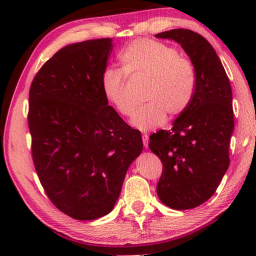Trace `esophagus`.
<instances>
[{
    "label": "esophagus",
    "instance_id": "esophagus-1",
    "mask_svg": "<svg viewBox=\"0 0 256 256\" xmlns=\"http://www.w3.org/2000/svg\"><path fill=\"white\" fill-rule=\"evenodd\" d=\"M142 141H144V148L146 149L149 146V136L148 134H144V136H142Z\"/></svg>",
    "mask_w": 256,
    "mask_h": 256
}]
</instances>
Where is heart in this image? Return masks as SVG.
I'll use <instances>...</instances> for the list:
<instances>
[{
    "label": "heart",
    "instance_id": "b5f03b06",
    "mask_svg": "<svg viewBox=\"0 0 256 256\" xmlns=\"http://www.w3.org/2000/svg\"><path fill=\"white\" fill-rule=\"evenodd\" d=\"M120 60L123 70L106 68L100 86L104 97L120 115L130 116L134 110V104L125 92L126 74L149 78L144 96L149 102L131 120L136 128L146 132L162 126L167 120V112L178 116L190 107L196 89V68L175 47L152 40H138L120 52Z\"/></svg>",
    "mask_w": 256,
    "mask_h": 256
}]
</instances>
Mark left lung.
<instances>
[{
    "label": "left lung",
    "instance_id": "obj_1",
    "mask_svg": "<svg viewBox=\"0 0 256 256\" xmlns=\"http://www.w3.org/2000/svg\"><path fill=\"white\" fill-rule=\"evenodd\" d=\"M156 37L178 42L196 68V89L190 107L170 131L151 134L149 144L164 167L157 184L160 201L175 210L193 209L214 196L230 162L232 86L214 47L200 34L172 29Z\"/></svg>",
    "mask_w": 256,
    "mask_h": 256
}]
</instances>
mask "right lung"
I'll list each match as a JSON object with an SVG mask.
<instances>
[{"mask_svg": "<svg viewBox=\"0 0 256 256\" xmlns=\"http://www.w3.org/2000/svg\"><path fill=\"white\" fill-rule=\"evenodd\" d=\"M112 50V38L68 45L30 86L34 168L52 203L76 220L110 214L144 149L140 131L120 118L102 92Z\"/></svg>", "mask_w": 256, "mask_h": 256, "instance_id": "add662e5", "label": "right lung"}]
</instances>
